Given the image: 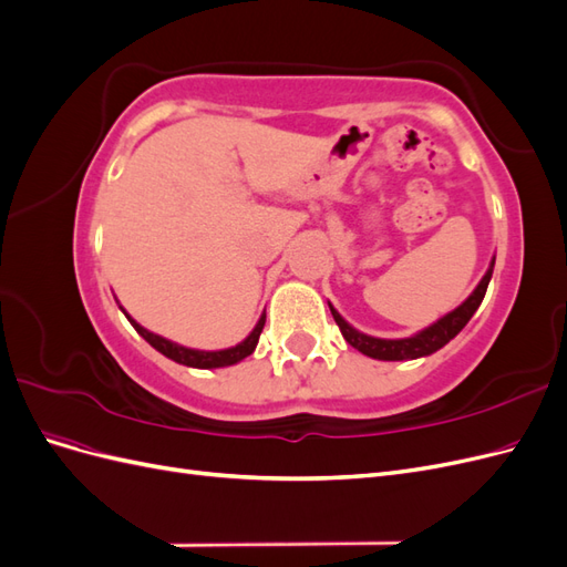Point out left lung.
<instances>
[{"mask_svg": "<svg viewBox=\"0 0 567 567\" xmlns=\"http://www.w3.org/2000/svg\"><path fill=\"white\" fill-rule=\"evenodd\" d=\"M492 269H494V260H492L487 274L483 277V281L477 284V288L468 296L466 302L458 305L454 312L444 315L440 321H435L433 326H427V329H423L421 333L411 336V338L385 340V338H373V336H367V333H359L357 329H352V326L333 310V305H329V307H331V315H333V319L338 323L342 338H346L354 350H359V352L367 354V357H373V359H383V362H402V359H419V357L433 354L440 348L447 346V342L463 329V326L471 321V317L475 315L480 302H483V298L487 293V286H489V279H492Z\"/></svg>", "mask_w": 567, "mask_h": 567, "instance_id": "1", "label": "left lung"}]
</instances>
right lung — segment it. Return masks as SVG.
Instances as JSON below:
<instances>
[{"label":"right lung","mask_w":567,"mask_h":567,"mask_svg":"<svg viewBox=\"0 0 567 567\" xmlns=\"http://www.w3.org/2000/svg\"><path fill=\"white\" fill-rule=\"evenodd\" d=\"M125 312V310H123ZM125 317L130 319V323L136 329V333H140L148 346L156 348L161 354H165L167 359H173V362L177 364H184V367H194V369H219V367H231L236 362H241V359H246L248 354H252V350L257 348V340H260V333L265 329V315L260 317V321H257L255 329L250 331V336L238 342V346L234 348H227V350H215V352H205V350H192V348H184V346H177V342L167 340L163 336H156L146 331L144 326L136 323L127 312Z\"/></svg>","instance_id":"add662e5"}]
</instances>
